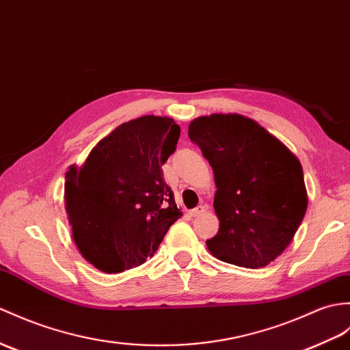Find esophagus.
I'll return each instance as SVG.
<instances>
[{
    "label": "esophagus",
    "mask_w": 350,
    "mask_h": 350,
    "mask_svg": "<svg viewBox=\"0 0 350 350\" xmlns=\"http://www.w3.org/2000/svg\"><path fill=\"white\" fill-rule=\"evenodd\" d=\"M206 210H207V207H206V206H198V207H195L193 210H191L189 215H191L192 217H197V216H201L202 213H204Z\"/></svg>",
    "instance_id": "34e87169"
}]
</instances>
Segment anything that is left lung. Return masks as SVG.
<instances>
[{
    "instance_id": "8db88e82",
    "label": "left lung",
    "mask_w": 350,
    "mask_h": 350,
    "mask_svg": "<svg viewBox=\"0 0 350 350\" xmlns=\"http://www.w3.org/2000/svg\"><path fill=\"white\" fill-rule=\"evenodd\" d=\"M188 135L212 165L217 188L219 231L206 241L210 254L246 268L273 262L307 210L298 158L258 122L237 113L193 119Z\"/></svg>"
}]
</instances>
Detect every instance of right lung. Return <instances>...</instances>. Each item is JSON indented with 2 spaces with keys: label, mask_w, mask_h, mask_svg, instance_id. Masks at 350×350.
<instances>
[{
  "label": "right lung",
  "mask_w": 350,
  "mask_h": 350,
  "mask_svg": "<svg viewBox=\"0 0 350 350\" xmlns=\"http://www.w3.org/2000/svg\"><path fill=\"white\" fill-rule=\"evenodd\" d=\"M178 135L172 118L142 116L104 137L83 165H70L64 198L72 240L100 271L146 262L182 216L161 170Z\"/></svg>",
  "instance_id": "right-lung-1"
}]
</instances>
